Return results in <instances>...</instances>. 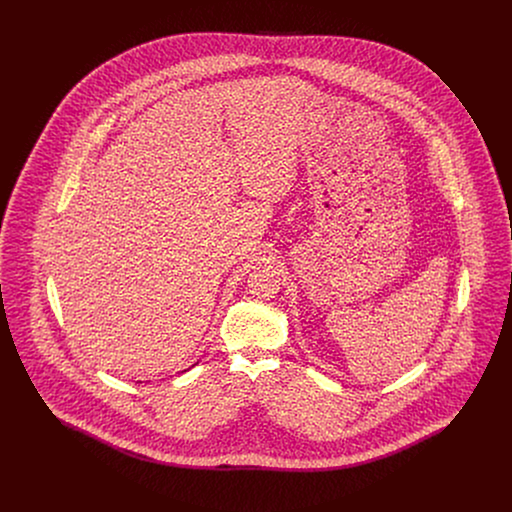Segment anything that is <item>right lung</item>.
Returning a JSON list of instances; mask_svg holds the SVG:
<instances>
[{"label": "right lung", "instance_id": "right-lung-1", "mask_svg": "<svg viewBox=\"0 0 512 512\" xmlns=\"http://www.w3.org/2000/svg\"><path fill=\"white\" fill-rule=\"evenodd\" d=\"M184 372H186V370H184Z\"/></svg>", "mask_w": 512, "mask_h": 512}]
</instances>
